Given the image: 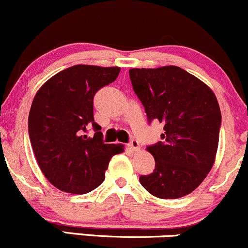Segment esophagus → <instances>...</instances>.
Instances as JSON below:
<instances>
[{
  "mask_svg": "<svg viewBox=\"0 0 248 248\" xmlns=\"http://www.w3.org/2000/svg\"><path fill=\"white\" fill-rule=\"evenodd\" d=\"M127 147H129L131 150H134V152H139V150L141 149V147H140V143L137 142L136 140H132V141L127 144Z\"/></svg>",
  "mask_w": 248,
  "mask_h": 248,
  "instance_id": "1",
  "label": "esophagus"
}]
</instances>
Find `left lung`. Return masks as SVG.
I'll use <instances>...</instances> for the list:
<instances>
[{
  "label": "left lung",
  "mask_w": 248,
  "mask_h": 248,
  "mask_svg": "<svg viewBox=\"0 0 248 248\" xmlns=\"http://www.w3.org/2000/svg\"><path fill=\"white\" fill-rule=\"evenodd\" d=\"M148 119L163 124V141L147 147L155 170L140 183L153 196L175 200L201 185L215 163L221 111L203 81L175 65L129 70Z\"/></svg>",
  "instance_id": "left-lung-1"
}]
</instances>
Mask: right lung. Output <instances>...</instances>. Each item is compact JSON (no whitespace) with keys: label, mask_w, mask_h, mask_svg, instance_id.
<instances>
[{"label":"right lung","mask_w":248,"mask_h":248,"mask_svg":"<svg viewBox=\"0 0 248 248\" xmlns=\"http://www.w3.org/2000/svg\"><path fill=\"white\" fill-rule=\"evenodd\" d=\"M119 67L78 64L60 71L39 88L29 116V134L38 166L63 192L83 195L98 187L109 160L123 144H105L94 122L96 92L113 82ZM93 127L96 134H85Z\"/></svg>","instance_id":"1"}]
</instances>
